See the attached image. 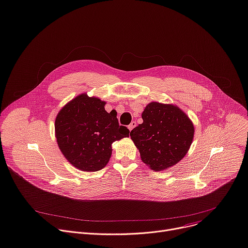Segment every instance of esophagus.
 <instances>
[{"label":"esophagus","mask_w":248,"mask_h":248,"mask_svg":"<svg viewBox=\"0 0 248 248\" xmlns=\"http://www.w3.org/2000/svg\"><path fill=\"white\" fill-rule=\"evenodd\" d=\"M136 126H137V123L134 121V122H131V123L129 124V125H128V129H129V130H133Z\"/></svg>","instance_id":"1"}]
</instances>
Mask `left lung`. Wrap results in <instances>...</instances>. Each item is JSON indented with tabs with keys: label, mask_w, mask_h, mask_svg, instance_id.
Instances as JSON below:
<instances>
[{
	"label": "left lung",
	"mask_w": 248,
	"mask_h": 248,
	"mask_svg": "<svg viewBox=\"0 0 248 248\" xmlns=\"http://www.w3.org/2000/svg\"><path fill=\"white\" fill-rule=\"evenodd\" d=\"M142 124L130 131L141 160L155 171L183 159L193 140L194 126L187 115L173 105L150 103L142 111Z\"/></svg>",
	"instance_id": "obj_1"
}]
</instances>
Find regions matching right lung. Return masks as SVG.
I'll return each mask as SVG.
<instances>
[{
	"instance_id": "right-lung-1",
	"label": "right lung",
	"mask_w": 248,
	"mask_h": 248,
	"mask_svg": "<svg viewBox=\"0 0 248 248\" xmlns=\"http://www.w3.org/2000/svg\"><path fill=\"white\" fill-rule=\"evenodd\" d=\"M106 102L81 93L65 105L55 122L57 142L71 164L82 171L104 169L111 155V144L127 138L129 129L120 125L117 111L108 112Z\"/></svg>"
}]
</instances>
